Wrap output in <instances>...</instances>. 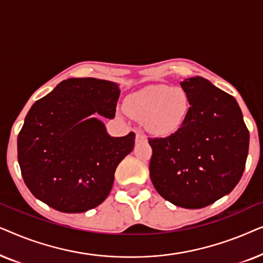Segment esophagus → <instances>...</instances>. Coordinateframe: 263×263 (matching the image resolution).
I'll list each match as a JSON object with an SVG mask.
<instances>
[{
	"label": "esophagus",
	"instance_id": "34e87169",
	"mask_svg": "<svg viewBox=\"0 0 263 263\" xmlns=\"http://www.w3.org/2000/svg\"><path fill=\"white\" fill-rule=\"evenodd\" d=\"M145 142L147 141V138L145 135L142 134V133H136V142Z\"/></svg>",
	"mask_w": 263,
	"mask_h": 263
}]
</instances>
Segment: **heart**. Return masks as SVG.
Returning a JSON list of instances; mask_svg holds the SVG:
<instances>
[{
    "label": "heart",
    "mask_w": 263,
    "mask_h": 263,
    "mask_svg": "<svg viewBox=\"0 0 263 263\" xmlns=\"http://www.w3.org/2000/svg\"><path fill=\"white\" fill-rule=\"evenodd\" d=\"M124 109L129 116L145 122L151 133L168 136L184 124L190 111V99L181 87L149 85L128 96Z\"/></svg>",
    "instance_id": "1"
}]
</instances>
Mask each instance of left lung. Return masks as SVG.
<instances>
[{
	"instance_id": "obj_1",
	"label": "left lung",
	"mask_w": 263,
	"mask_h": 263,
	"mask_svg": "<svg viewBox=\"0 0 263 263\" xmlns=\"http://www.w3.org/2000/svg\"><path fill=\"white\" fill-rule=\"evenodd\" d=\"M190 99L181 129L149 139V176L160 196L197 210L231 193L242 177L249 132L237 100L201 77L179 82Z\"/></svg>"
}]
</instances>
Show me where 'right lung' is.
I'll list each match as a JSON object with an SVG mask.
<instances>
[{
    "instance_id": "right-lung-1",
    "label": "right lung",
    "mask_w": 263,
    "mask_h": 263,
    "mask_svg": "<svg viewBox=\"0 0 263 263\" xmlns=\"http://www.w3.org/2000/svg\"><path fill=\"white\" fill-rule=\"evenodd\" d=\"M120 93L116 82L73 78L32 105L17 136V161L34 197L63 213H82L106 199L135 134L110 136L95 116L114 118Z\"/></svg>"
}]
</instances>
